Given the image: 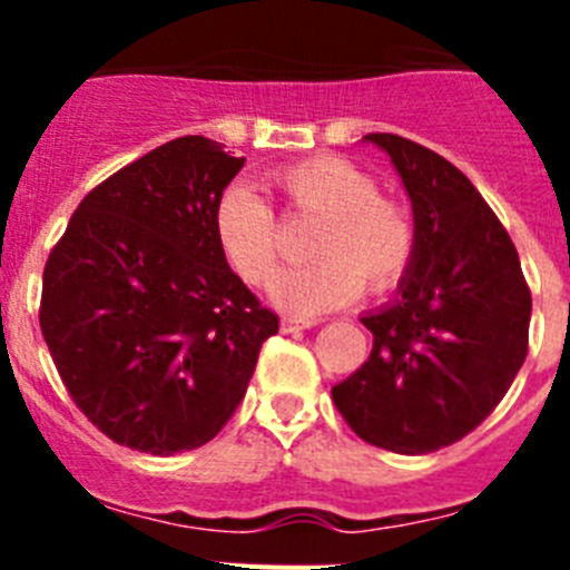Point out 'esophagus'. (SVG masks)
<instances>
[{
	"mask_svg": "<svg viewBox=\"0 0 570 570\" xmlns=\"http://www.w3.org/2000/svg\"><path fill=\"white\" fill-rule=\"evenodd\" d=\"M316 320L311 316H282V331L291 334V331H305V328H314Z\"/></svg>",
	"mask_w": 570,
	"mask_h": 570,
	"instance_id": "1",
	"label": "esophagus"
}]
</instances>
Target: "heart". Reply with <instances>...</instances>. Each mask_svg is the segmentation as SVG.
Returning <instances> with one entry per match:
<instances>
[{"mask_svg":"<svg viewBox=\"0 0 570 570\" xmlns=\"http://www.w3.org/2000/svg\"><path fill=\"white\" fill-rule=\"evenodd\" d=\"M274 188L296 216H316L311 265L274 282V299L291 314L314 316L371 294L394 291L416 256V219L396 196L351 159L311 156L274 174ZM214 242L225 265L262 288L279 268V219L248 185H230L214 208Z\"/></svg>","mask_w":570,"mask_h":570,"instance_id":"1","label":"heart"}]
</instances>
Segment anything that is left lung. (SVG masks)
Instances as JSON below:
<instances>
[{
	"label": "left lung",
	"mask_w": 570,
	"mask_h": 570,
	"mask_svg": "<svg viewBox=\"0 0 570 570\" xmlns=\"http://www.w3.org/2000/svg\"><path fill=\"white\" fill-rule=\"evenodd\" d=\"M365 139L400 170L420 239L400 299L362 316L371 356L331 396L367 445L431 454L508 394L528 354L531 288L511 236L460 168L405 136Z\"/></svg>",
	"instance_id": "1"
}]
</instances>
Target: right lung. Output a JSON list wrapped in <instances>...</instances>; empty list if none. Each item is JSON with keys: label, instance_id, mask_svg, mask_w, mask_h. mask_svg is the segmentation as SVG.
Masks as SVG:
<instances>
[{"label": "right lung", "instance_id": "add662e5", "mask_svg": "<svg viewBox=\"0 0 570 570\" xmlns=\"http://www.w3.org/2000/svg\"><path fill=\"white\" fill-rule=\"evenodd\" d=\"M242 165L205 136L170 139L90 190L45 262L53 365L119 445L170 456L214 440L279 331L214 242Z\"/></svg>", "mask_w": 570, "mask_h": 570}]
</instances>
